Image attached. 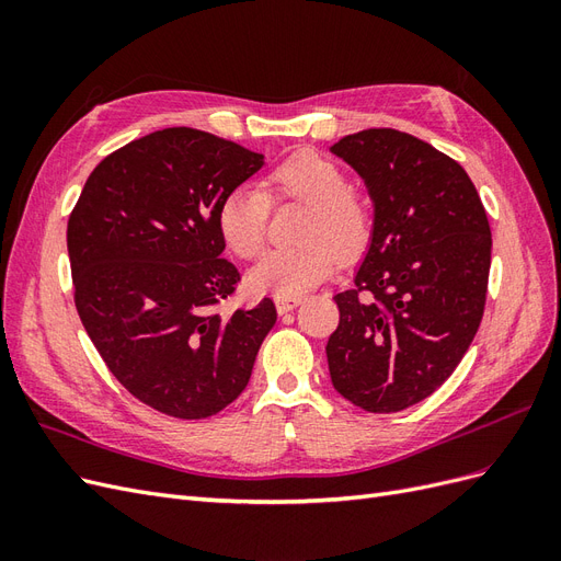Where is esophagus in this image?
Returning a JSON list of instances; mask_svg holds the SVG:
<instances>
[{"label": "esophagus", "mask_w": 561, "mask_h": 561, "mask_svg": "<svg viewBox=\"0 0 561 561\" xmlns=\"http://www.w3.org/2000/svg\"><path fill=\"white\" fill-rule=\"evenodd\" d=\"M301 301H304L301 295H276V309H278V313H287V311L297 309Z\"/></svg>", "instance_id": "obj_1"}]
</instances>
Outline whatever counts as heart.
I'll use <instances>...</instances> for the list:
<instances>
[{"mask_svg":"<svg viewBox=\"0 0 561 561\" xmlns=\"http://www.w3.org/2000/svg\"><path fill=\"white\" fill-rule=\"evenodd\" d=\"M297 201L307 206L299 245L274 250L252 268L254 290L299 295L353 260L371 236L369 201L348 186L344 168L316 151H297L266 173L260 190L239 186L219 203L217 225L227 248L241 260H257L266 248L271 203Z\"/></svg>","mask_w":561,"mask_h":561,"instance_id":"obj_1","label":"heart"}]
</instances>
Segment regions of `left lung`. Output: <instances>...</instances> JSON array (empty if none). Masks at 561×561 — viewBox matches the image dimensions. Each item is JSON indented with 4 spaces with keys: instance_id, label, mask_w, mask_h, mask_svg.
I'll list each match as a JSON object with an SVG mask.
<instances>
[{
    "instance_id": "obj_1",
    "label": "left lung",
    "mask_w": 561,
    "mask_h": 561,
    "mask_svg": "<svg viewBox=\"0 0 561 561\" xmlns=\"http://www.w3.org/2000/svg\"><path fill=\"white\" fill-rule=\"evenodd\" d=\"M330 149L375 203L365 260L334 295L330 377L360 410L400 412L449 379L480 328L489 219L463 168L410 133L369 128Z\"/></svg>"
}]
</instances>
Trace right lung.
I'll list each match as a JSON object with an SVG mask.
<instances>
[{
  "mask_svg": "<svg viewBox=\"0 0 561 561\" xmlns=\"http://www.w3.org/2000/svg\"><path fill=\"white\" fill-rule=\"evenodd\" d=\"M264 157L196 128H163L95 165L67 222L75 304L133 398L208 419L243 393L276 307L217 311L241 280L222 257V198Z\"/></svg>",
  "mask_w": 561,
  "mask_h": 561,
  "instance_id": "add662e5",
  "label": "right lung"
}]
</instances>
